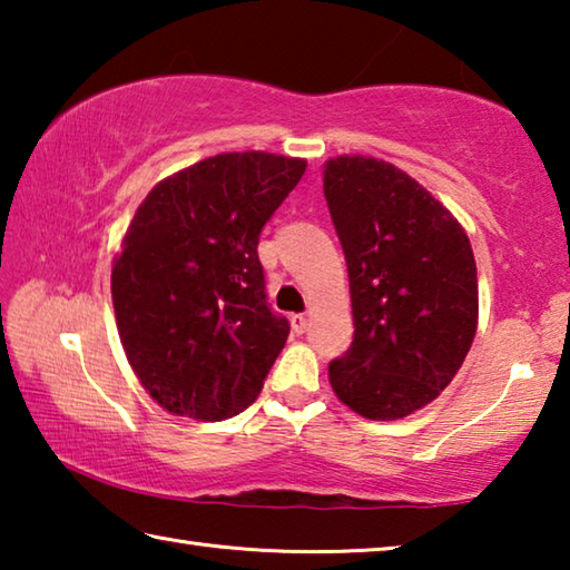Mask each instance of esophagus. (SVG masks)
Returning <instances> with one entry per match:
<instances>
[{
    "instance_id": "obj_1",
    "label": "esophagus",
    "mask_w": 570,
    "mask_h": 570,
    "mask_svg": "<svg viewBox=\"0 0 570 570\" xmlns=\"http://www.w3.org/2000/svg\"><path fill=\"white\" fill-rule=\"evenodd\" d=\"M306 326H308L306 314H292V330H294V334H304Z\"/></svg>"
}]
</instances>
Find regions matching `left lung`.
<instances>
[{"label":"left lung","mask_w":570,"mask_h":570,"mask_svg":"<svg viewBox=\"0 0 570 570\" xmlns=\"http://www.w3.org/2000/svg\"><path fill=\"white\" fill-rule=\"evenodd\" d=\"M324 198L350 272L354 340L330 382L366 420H400L448 387L478 330V268L450 210L377 158L326 163Z\"/></svg>","instance_id":"obj_1"}]
</instances>
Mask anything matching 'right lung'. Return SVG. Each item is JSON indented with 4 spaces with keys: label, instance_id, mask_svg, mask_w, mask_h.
<instances>
[{
    "label": "right lung",
    "instance_id": "add662e5",
    "mask_svg": "<svg viewBox=\"0 0 570 570\" xmlns=\"http://www.w3.org/2000/svg\"><path fill=\"white\" fill-rule=\"evenodd\" d=\"M306 160L220 153L160 180L112 264L125 356L160 407L228 420L258 397L288 336L266 302L258 236Z\"/></svg>",
    "mask_w": 570,
    "mask_h": 570
}]
</instances>
